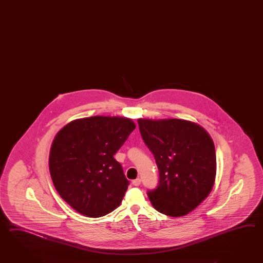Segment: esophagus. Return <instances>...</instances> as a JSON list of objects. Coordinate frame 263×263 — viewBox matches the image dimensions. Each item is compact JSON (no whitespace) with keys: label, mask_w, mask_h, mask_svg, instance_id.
I'll return each instance as SVG.
<instances>
[{"label":"esophagus","mask_w":263,"mask_h":263,"mask_svg":"<svg viewBox=\"0 0 263 263\" xmlns=\"http://www.w3.org/2000/svg\"><path fill=\"white\" fill-rule=\"evenodd\" d=\"M140 182H141V181H140V178H138V179H136V180H133L132 183H133V185H135V186H139L140 184Z\"/></svg>","instance_id":"obj_1"}]
</instances>
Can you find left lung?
I'll return each instance as SVG.
<instances>
[{"label": "left lung", "instance_id": "1", "mask_svg": "<svg viewBox=\"0 0 263 263\" xmlns=\"http://www.w3.org/2000/svg\"><path fill=\"white\" fill-rule=\"evenodd\" d=\"M138 123L159 172L157 186L147 191L151 203L164 215H187L208 197L214 185V141L203 127L184 120L139 119Z\"/></svg>", "mask_w": 263, "mask_h": 263}]
</instances>
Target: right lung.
<instances>
[{"mask_svg":"<svg viewBox=\"0 0 263 263\" xmlns=\"http://www.w3.org/2000/svg\"><path fill=\"white\" fill-rule=\"evenodd\" d=\"M136 128L131 119L76 120L56 135L49 172L63 199L81 215L100 217L122 202L129 181L114 155Z\"/></svg>","mask_w":263,"mask_h":263,"instance_id":"add662e5","label":"right lung"}]
</instances>
